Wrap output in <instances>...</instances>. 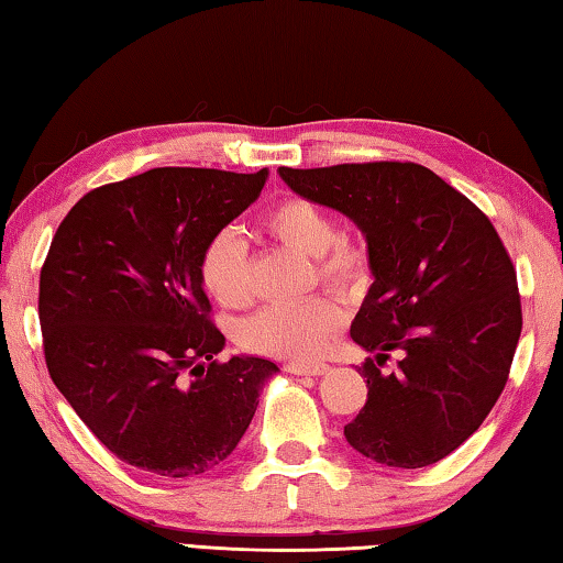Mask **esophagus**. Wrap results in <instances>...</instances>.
<instances>
[{
	"mask_svg": "<svg viewBox=\"0 0 563 563\" xmlns=\"http://www.w3.org/2000/svg\"><path fill=\"white\" fill-rule=\"evenodd\" d=\"M285 369H288L290 375H322V373H328V365L325 362H288V365H285Z\"/></svg>",
	"mask_w": 563,
	"mask_h": 563,
	"instance_id": "34e87169",
	"label": "esophagus"
}]
</instances>
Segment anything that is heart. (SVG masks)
I'll list each match as a JSON object with an SVG mask.
<instances>
[{
    "mask_svg": "<svg viewBox=\"0 0 563 563\" xmlns=\"http://www.w3.org/2000/svg\"><path fill=\"white\" fill-rule=\"evenodd\" d=\"M263 231L290 251L316 258V275L332 290H355L373 273V255L360 238L338 235L328 208L308 198L290 196L275 203L263 218ZM201 283L208 295L228 310L253 302L247 253L233 228L218 231L201 255ZM345 312L332 298H310L295 305H271L247 318L238 340L255 355L278 360H312L338 335Z\"/></svg>",
    "mask_w": 563,
    "mask_h": 563,
    "instance_id": "heart-1",
    "label": "heart"
}]
</instances>
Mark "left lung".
<instances>
[{"label": "left lung", "instance_id": "1", "mask_svg": "<svg viewBox=\"0 0 563 563\" xmlns=\"http://www.w3.org/2000/svg\"><path fill=\"white\" fill-rule=\"evenodd\" d=\"M295 194L360 225L375 283L350 335L367 402L347 442L377 464L417 470L479 430L509 379L521 335L517 271L470 198L412 161L280 168ZM399 351L395 374L378 369Z\"/></svg>", "mask_w": 563, "mask_h": 563}]
</instances>
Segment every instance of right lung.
Returning <instances> with one entry per match:
<instances>
[{
    "instance_id": "right-lung-1",
    "label": "right lung",
    "mask_w": 563,
    "mask_h": 563,
    "mask_svg": "<svg viewBox=\"0 0 563 563\" xmlns=\"http://www.w3.org/2000/svg\"><path fill=\"white\" fill-rule=\"evenodd\" d=\"M268 170L151 168L89 190L40 275L52 383L121 462L186 479L231 454L275 362H218L201 255L261 196Z\"/></svg>"
}]
</instances>
